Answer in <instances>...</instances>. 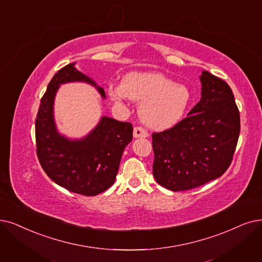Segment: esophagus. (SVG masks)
I'll list each match as a JSON object with an SVG mask.
<instances>
[{
  "label": "esophagus",
  "instance_id": "34e87169",
  "mask_svg": "<svg viewBox=\"0 0 262 262\" xmlns=\"http://www.w3.org/2000/svg\"><path fill=\"white\" fill-rule=\"evenodd\" d=\"M133 137L134 138H147L148 132L142 127H135L134 131H133Z\"/></svg>",
  "mask_w": 262,
  "mask_h": 262
}]
</instances>
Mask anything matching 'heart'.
<instances>
[{"label":"heart","instance_id":"heart-1","mask_svg":"<svg viewBox=\"0 0 262 262\" xmlns=\"http://www.w3.org/2000/svg\"><path fill=\"white\" fill-rule=\"evenodd\" d=\"M110 97L116 102L132 100L140 104L142 121L152 129L173 127L189 106L190 90L160 73H130L120 85L108 87Z\"/></svg>","mask_w":262,"mask_h":262}]
</instances>
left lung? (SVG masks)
I'll list each match as a JSON object with an SVG mask.
<instances>
[{
    "label": "left lung",
    "instance_id": "left-lung-1",
    "mask_svg": "<svg viewBox=\"0 0 262 262\" xmlns=\"http://www.w3.org/2000/svg\"><path fill=\"white\" fill-rule=\"evenodd\" d=\"M201 100L174 127L152 133V174L173 191L221 177L231 164L239 135V112L231 88L203 71Z\"/></svg>",
    "mask_w": 262,
    "mask_h": 262
}]
</instances>
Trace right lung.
I'll return each instance as SVG.
<instances>
[{"instance_id": "obj_1", "label": "right lung", "mask_w": 262, "mask_h": 262, "mask_svg": "<svg viewBox=\"0 0 262 262\" xmlns=\"http://www.w3.org/2000/svg\"><path fill=\"white\" fill-rule=\"evenodd\" d=\"M70 63L54 75L40 100L35 120L36 154L45 173L59 186L82 195H97L114 184L122 152L133 138L130 122L104 116L86 138L69 140L54 120V100L60 85L85 81L105 98L103 88Z\"/></svg>"}]
</instances>
